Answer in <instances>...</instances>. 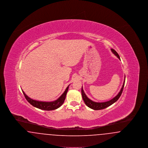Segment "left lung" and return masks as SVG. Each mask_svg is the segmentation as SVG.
<instances>
[{
    "mask_svg": "<svg viewBox=\"0 0 148 148\" xmlns=\"http://www.w3.org/2000/svg\"><path fill=\"white\" fill-rule=\"evenodd\" d=\"M111 50L113 52V54H115L120 60L119 56L117 53V52L113 49H111ZM124 78H125V79H124V83H123V85L122 86V88H121L118 94V95L116 96H115L114 98L111 99L110 100H109V101H106V102H103V103H97V102L92 101V100L88 98L87 97V96L86 95V94H85L84 92L83 89V86H82V97L83 99V100L84 101L85 104L88 106L89 108H91L92 109H94V110H96L105 109L106 108L112 105L113 104L115 103L119 99L120 97L121 96V94L123 92V88H124V86L125 80V76Z\"/></svg>",
    "mask_w": 148,
    "mask_h": 148,
    "instance_id": "left-lung-1",
    "label": "left lung"
}]
</instances>
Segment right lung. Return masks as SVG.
<instances>
[{"mask_svg": "<svg viewBox=\"0 0 148 148\" xmlns=\"http://www.w3.org/2000/svg\"><path fill=\"white\" fill-rule=\"evenodd\" d=\"M69 86L66 88L65 92H64L63 94L59 98L56 99L55 101H50V102L40 101H37L35 100H33L28 97L25 94L24 91H22V92H23V94L25 99H27V100L33 106L42 110H53L58 109L63 104L64 101L65 99L66 93L69 89Z\"/></svg>", "mask_w": 148, "mask_h": 148, "instance_id": "add662e5", "label": "right lung"}]
</instances>
